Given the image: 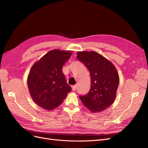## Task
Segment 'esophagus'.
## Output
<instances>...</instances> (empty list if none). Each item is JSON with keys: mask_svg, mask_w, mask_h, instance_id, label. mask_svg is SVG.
Returning a JSON list of instances; mask_svg holds the SVG:
<instances>
[{"mask_svg": "<svg viewBox=\"0 0 148 148\" xmlns=\"http://www.w3.org/2000/svg\"><path fill=\"white\" fill-rule=\"evenodd\" d=\"M76 88H77V86H76V85H73V86H71V88H72V90L73 91H75L76 90Z\"/></svg>", "mask_w": 148, "mask_h": 148, "instance_id": "34e87169", "label": "esophagus"}]
</instances>
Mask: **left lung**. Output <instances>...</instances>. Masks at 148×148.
<instances>
[{
  "mask_svg": "<svg viewBox=\"0 0 148 148\" xmlns=\"http://www.w3.org/2000/svg\"><path fill=\"white\" fill-rule=\"evenodd\" d=\"M78 59L83 63L91 76V89L86 95L79 96L84 106L92 112H99L114 102L119 84L114 65L95 51L78 52Z\"/></svg>",
  "mask_w": 148,
  "mask_h": 148,
  "instance_id": "8db88e82",
  "label": "left lung"
}]
</instances>
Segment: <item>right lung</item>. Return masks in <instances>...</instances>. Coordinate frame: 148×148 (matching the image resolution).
Segmentation results:
<instances>
[{
	"instance_id": "1",
	"label": "right lung",
	"mask_w": 148,
	"mask_h": 148,
	"mask_svg": "<svg viewBox=\"0 0 148 148\" xmlns=\"http://www.w3.org/2000/svg\"><path fill=\"white\" fill-rule=\"evenodd\" d=\"M69 51L54 49L47 52L33 65L28 86L33 101L44 109L51 110L60 105L71 91L62 66L71 57Z\"/></svg>"
}]
</instances>
